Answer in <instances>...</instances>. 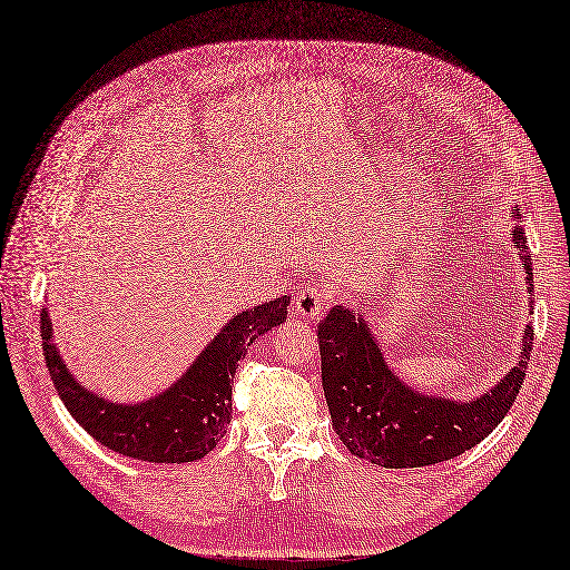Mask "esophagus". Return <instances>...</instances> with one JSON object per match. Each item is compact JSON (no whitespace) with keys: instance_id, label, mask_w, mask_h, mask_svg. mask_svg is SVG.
<instances>
[{"instance_id":"1","label":"esophagus","mask_w":570,"mask_h":570,"mask_svg":"<svg viewBox=\"0 0 570 570\" xmlns=\"http://www.w3.org/2000/svg\"><path fill=\"white\" fill-rule=\"evenodd\" d=\"M326 307V296L317 288H303L293 296V315L301 320H320Z\"/></svg>"}]
</instances>
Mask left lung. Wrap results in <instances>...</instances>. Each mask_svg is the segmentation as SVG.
Masks as SVG:
<instances>
[{"instance_id": "8db88e82", "label": "left lung", "mask_w": 570, "mask_h": 570, "mask_svg": "<svg viewBox=\"0 0 570 570\" xmlns=\"http://www.w3.org/2000/svg\"><path fill=\"white\" fill-rule=\"evenodd\" d=\"M519 217V206H513ZM513 246L532 288V263L525 229L513 227ZM532 307V301H530ZM322 385L334 431L360 459L385 469H416L448 462L485 440L517 400L532 351L525 324L521 355L511 370L471 400L421 393L385 362L370 322L355 307L334 305L320 324Z\"/></svg>"}]
</instances>
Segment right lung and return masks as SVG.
<instances>
[{
	"label": "right lung",
	"mask_w": 570,
	"mask_h": 570,
	"mask_svg": "<svg viewBox=\"0 0 570 570\" xmlns=\"http://www.w3.org/2000/svg\"><path fill=\"white\" fill-rule=\"evenodd\" d=\"M291 298L282 296L236 315L198 353L189 370L158 395L139 402L108 400L72 376L57 343L49 309L42 307V351L49 376L78 424L122 456L156 464H185L206 456L227 433L232 385L248 347L286 322Z\"/></svg>",
	"instance_id": "right-lung-1"
}]
</instances>
